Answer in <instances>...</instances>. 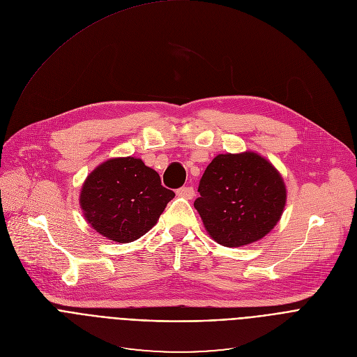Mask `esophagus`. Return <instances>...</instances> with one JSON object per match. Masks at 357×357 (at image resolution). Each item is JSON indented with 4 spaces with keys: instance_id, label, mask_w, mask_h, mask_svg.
Segmentation results:
<instances>
[{
    "instance_id": "obj_1",
    "label": "esophagus",
    "mask_w": 357,
    "mask_h": 357,
    "mask_svg": "<svg viewBox=\"0 0 357 357\" xmlns=\"http://www.w3.org/2000/svg\"><path fill=\"white\" fill-rule=\"evenodd\" d=\"M176 194H178V197L185 198V199H192L195 197V191L192 186H182L178 189Z\"/></svg>"
}]
</instances>
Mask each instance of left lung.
Wrapping results in <instances>:
<instances>
[{
    "instance_id": "left-lung-1",
    "label": "left lung",
    "mask_w": 357,
    "mask_h": 357,
    "mask_svg": "<svg viewBox=\"0 0 357 357\" xmlns=\"http://www.w3.org/2000/svg\"><path fill=\"white\" fill-rule=\"evenodd\" d=\"M194 206L206 232L224 247L255 243L277 225L287 189L280 172L255 152L212 159L199 181Z\"/></svg>"
}]
</instances>
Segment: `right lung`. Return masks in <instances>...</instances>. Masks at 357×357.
Returning <instances> with one entry per match:
<instances>
[{"mask_svg": "<svg viewBox=\"0 0 357 357\" xmlns=\"http://www.w3.org/2000/svg\"><path fill=\"white\" fill-rule=\"evenodd\" d=\"M174 197L142 159L112 158L86 178L80 208L94 231L125 244L145 235Z\"/></svg>", "mask_w": 357, "mask_h": 357, "instance_id": "obj_1", "label": "right lung"}]
</instances>
